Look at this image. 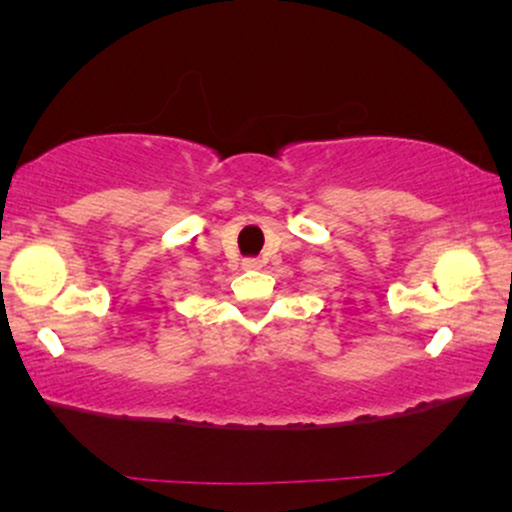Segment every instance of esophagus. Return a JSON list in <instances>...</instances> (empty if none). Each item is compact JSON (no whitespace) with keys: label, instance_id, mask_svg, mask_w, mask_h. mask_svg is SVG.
<instances>
[{"label":"esophagus","instance_id":"obj_1","mask_svg":"<svg viewBox=\"0 0 512 512\" xmlns=\"http://www.w3.org/2000/svg\"><path fill=\"white\" fill-rule=\"evenodd\" d=\"M260 267H262V262L257 260V257H248V260H243V269H248V272L250 269H260Z\"/></svg>","mask_w":512,"mask_h":512}]
</instances>
